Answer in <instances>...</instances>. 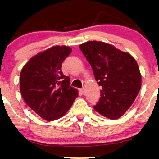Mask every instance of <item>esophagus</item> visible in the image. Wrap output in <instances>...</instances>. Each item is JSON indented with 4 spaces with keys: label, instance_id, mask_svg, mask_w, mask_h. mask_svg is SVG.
<instances>
[{
    "label": "esophagus",
    "instance_id": "esophagus-1",
    "mask_svg": "<svg viewBox=\"0 0 159 159\" xmlns=\"http://www.w3.org/2000/svg\"><path fill=\"white\" fill-rule=\"evenodd\" d=\"M80 92H81L82 94H84V88H82L80 89Z\"/></svg>",
    "mask_w": 159,
    "mask_h": 159
}]
</instances>
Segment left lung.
Instances as JSON below:
<instances>
[{
  "mask_svg": "<svg viewBox=\"0 0 159 159\" xmlns=\"http://www.w3.org/2000/svg\"><path fill=\"white\" fill-rule=\"evenodd\" d=\"M80 48L102 88L94 109L110 119H119L132 106L141 88V75L135 59L103 42L89 41Z\"/></svg>",
  "mask_w": 159,
  "mask_h": 159,
  "instance_id": "8db88e82",
  "label": "left lung"
}]
</instances>
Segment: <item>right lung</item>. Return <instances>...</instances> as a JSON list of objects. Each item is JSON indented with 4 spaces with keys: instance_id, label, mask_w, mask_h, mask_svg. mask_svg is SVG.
<instances>
[{
    "instance_id": "1",
    "label": "right lung",
    "mask_w": 159,
    "mask_h": 159,
    "mask_svg": "<svg viewBox=\"0 0 159 159\" xmlns=\"http://www.w3.org/2000/svg\"><path fill=\"white\" fill-rule=\"evenodd\" d=\"M67 46H54L30 58L21 69L20 91L23 99L41 118L54 121L62 117L78 97L70 78L61 71L71 53Z\"/></svg>"
}]
</instances>
